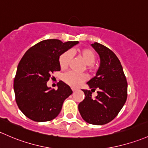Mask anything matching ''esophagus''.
<instances>
[{"mask_svg": "<svg viewBox=\"0 0 148 148\" xmlns=\"http://www.w3.org/2000/svg\"><path fill=\"white\" fill-rule=\"evenodd\" d=\"M71 89H72L73 91H77V88H71Z\"/></svg>", "mask_w": 148, "mask_h": 148, "instance_id": "esophagus-1", "label": "esophagus"}]
</instances>
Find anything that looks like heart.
Listing matches in <instances>:
<instances>
[{
	"mask_svg": "<svg viewBox=\"0 0 148 148\" xmlns=\"http://www.w3.org/2000/svg\"><path fill=\"white\" fill-rule=\"evenodd\" d=\"M77 55L80 57L85 63L86 64V66L88 69H92L94 66V62L96 60V54L92 49L88 48L79 49L77 52ZM71 55L69 52H66L63 53L60 57L59 62L60 66L62 69H67L69 66L70 61H71ZM88 77L85 74H77V73L69 71L66 73L63 76V80L65 83L69 84V86L76 87L78 86L82 82L87 80Z\"/></svg>",
	"mask_w": 148,
	"mask_h": 148,
	"instance_id": "1",
	"label": "heart"
}]
</instances>
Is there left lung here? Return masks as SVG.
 I'll list each match as a JSON object with an SVG mask.
<instances>
[{"label": "left lung", "mask_w": 148, "mask_h": 148, "mask_svg": "<svg viewBox=\"0 0 148 148\" xmlns=\"http://www.w3.org/2000/svg\"><path fill=\"white\" fill-rule=\"evenodd\" d=\"M91 46L99 54L101 64L96 76L87 82L91 91L82 89L85 97L79 103V111L86 122L104 125L114 119L125 104L127 83L121 62L114 52L98 42ZM96 89L98 95L92 99L91 94Z\"/></svg>", "instance_id": "obj_1"}]
</instances>
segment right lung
Listing matches in <instances>:
<instances>
[{"mask_svg":"<svg viewBox=\"0 0 148 148\" xmlns=\"http://www.w3.org/2000/svg\"><path fill=\"white\" fill-rule=\"evenodd\" d=\"M78 43H63L56 39L43 40L31 47L22 57L13 87L17 105L28 119L36 122L49 121L60 113L72 91L62 81L57 83V90L48 88L47 82L54 71H60V56Z\"/></svg>","mask_w":148,"mask_h":148,"instance_id":"add662e5","label":"right lung"}]
</instances>
